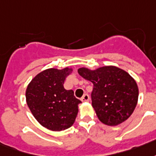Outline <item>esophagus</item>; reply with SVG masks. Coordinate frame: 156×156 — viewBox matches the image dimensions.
<instances>
[{
    "instance_id": "esophagus-1",
    "label": "esophagus",
    "mask_w": 156,
    "mask_h": 156,
    "mask_svg": "<svg viewBox=\"0 0 156 156\" xmlns=\"http://www.w3.org/2000/svg\"><path fill=\"white\" fill-rule=\"evenodd\" d=\"M89 100H90V96L88 94H85V95L82 96V98H81V101H88Z\"/></svg>"
}]
</instances>
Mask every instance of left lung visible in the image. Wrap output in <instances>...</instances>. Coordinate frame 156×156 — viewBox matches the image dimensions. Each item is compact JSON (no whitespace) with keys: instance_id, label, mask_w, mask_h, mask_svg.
Listing matches in <instances>:
<instances>
[{"instance_id":"obj_1","label":"left lung","mask_w":156,"mask_h":156,"mask_svg":"<svg viewBox=\"0 0 156 156\" xmlns=\"http://www.w3.org/2000/svg\"><path fill=\"white\" fill-rule=\"evenodd\" d=\"M78 73L93 83L92 106L102 123L117 126L131 115L138 101L139 90L136 80L126 71L110 66L94 70L82 67Z\"/></svg>"}]
</instances>
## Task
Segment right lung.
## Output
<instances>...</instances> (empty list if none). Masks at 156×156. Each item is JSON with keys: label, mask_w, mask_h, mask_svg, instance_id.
I'll use <instances>...</instances> for the list:
<instances>
[{"label": "right lung", "mask_w": 156, "mask_h": 156, "mask_svg": "<svg viewBox=\"0 0 156 156\" xmlns=\"http://www.w3.org/2000/svg\"><path fill=\"white\" fill-rule=\"evenodd\" d=\"M71 71L68 67L47 69L36 75L27 86V105L36 120L46 129L64 130L76 120L81 101L75 97L72 90H67L63 86Z\"/></svg>", "instance_id": "right-lung-1"}]
</instances>
